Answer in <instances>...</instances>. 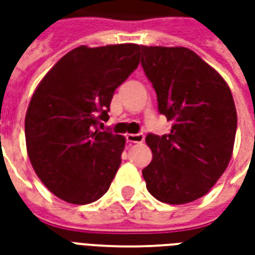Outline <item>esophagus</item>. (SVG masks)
<instances>
[{"label":"esophagus","mask_w":255,"mask_h":255,"mask_svg":"<svg viewBox=\"0 0 255 255\" xmlns=\"http://www.w3.org/2000/svg\"><path fill=\"white\" fill-rule=\"evenodd\" d=\"M143 140V133H128L127 135V142H129V143H142Z\"/></svg>","instance_id":"1"}]
</instances>
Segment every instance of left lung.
I'll return each mask as SVG.
<instances>
[{"label": "left lung", "mask_w": 255, "mask_h": 255, "mask_svg": "<svg viewBox=\"0 0 255 255\" xmlns=\"http://www.w3.org/2000/svg\"><path fill=\"white\" fill-rule=\"evenodd\" d=\"M158 112L172 122L168 135L149 133L153 160L142 171L161 202L183 205L210 191L230 164L236 108L223 76L187 47L140 46Z\"/></svg>", "instance_id": "left-lung-1"}]
</instances>
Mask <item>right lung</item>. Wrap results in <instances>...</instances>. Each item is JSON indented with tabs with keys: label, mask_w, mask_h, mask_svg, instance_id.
Wrapping results in <instances>:
<instances>
[{
	"label": "right lung",
	"mask_w": 255,
	"mask_h": 255,
	"mask_svg": "<svg viewBox=\"0 0 255 255\" xmlns=\"http://www.w3.org/2000/svg\"><path fill=\"white\" fill-rule=\"evenodd\" d=\"M140 46H79L60 58L32 94L25 146L36 176L73 205L100 199L122 164L126 138L98 128L115 90L138 68Z\"/></svg>",
	"instance_id": "add662e5"
}]
</instances>
